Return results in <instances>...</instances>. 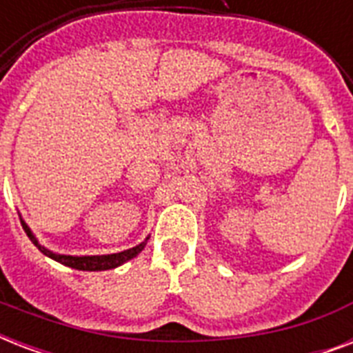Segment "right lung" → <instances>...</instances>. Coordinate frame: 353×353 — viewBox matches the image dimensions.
<instances>
[{"label": "right lung", "instance_id": "obj_1", "mask_svg": "<svg viewBox=\"0 0 353 353\" xmlns=\"http://www.w3.org/2000/svg\"><path fill=\"white\" fill-rule=\"evenodd\" d=\"M21 225H23L25 232L27 236L30 238V241L34 243L38 249H40L46 256L52 258V260H57V262L63 263V265H68V268H73V269H79V271H106V269H115L119 265H122L124 262L128 260H132L139 254V252L143 251L144 245H146V241L148 238L143 241V243H139V245L132 247V249H126V251H121V252H113V254H93V256H73V254H58V252H52L49 251L47 247H43L38 241L32 231L29 229V225L25 223L23 218H21Z\"/></svg>", "mask_w": 353, "mask_h": 353}]
</instances>
